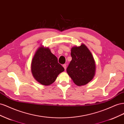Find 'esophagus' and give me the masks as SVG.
Returning <instances> with one entry per match:
<instances>
[{
  "label": "esophagus",
  "instance_id": "34e87169",
  "mask_svg": "<svg viewBox=\"0 0 124 124\" xmlns=\"http://www.w3.org/2000/svg\"><path fill=\"white\" fill-rule=\"evenodd\" d=\"M63 68H64V70H65L66 69V64H63Z\"/></svg>",
  "mask_w": 124,
  "mask_h": 124
}]
</instances>
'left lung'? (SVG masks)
Listing matches in <instances>:
<instances>
[{
    "mask_svg": "<svg viewBox=\"0 0 124 124\" xmlns=\"http://www.w3.org/2000/svg\"><path fill=\"white\" fill-rule=\"evenodd\" d=\"M70 55L72 59L67 68V73L77 86L85 85L93 79L95 74L93 55L84 44L73 47Z\"/></svg>",
    "mask_w": 124,
    "mask_h": 124,
    "instance_id": "left-lung-1",
    "label": "left lung"
}]
</instances>
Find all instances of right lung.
Here are the masks:
<instances>
[{
  "instance_id": "1",
  "label": "right lung",
  "mask_w": 124,
  "mask_h": 124,
  "mask_svg": "<svg viewBox=\"0 0 124 124\" xmlns=\"http://www.w3.org/2000/svg\"><path fill=\"white\" fill-rule=\"evenodd\" d=\"M33 75L37 82L45 86L54 82L59 74L64 69L50 49L40 47L35 53L31 65Z\"/></svg>"
}]
</instances>
